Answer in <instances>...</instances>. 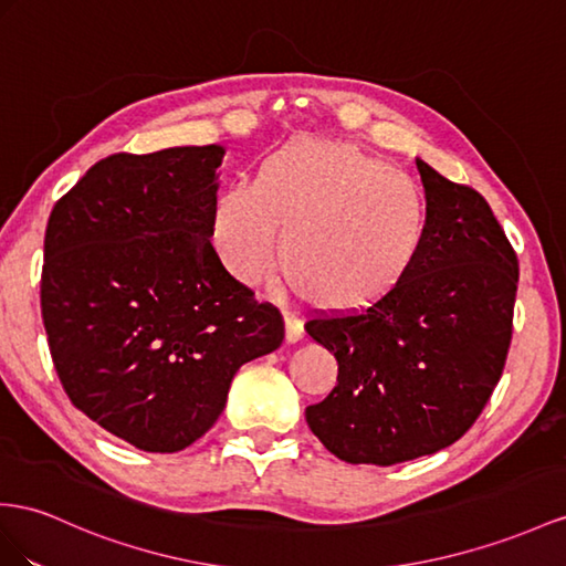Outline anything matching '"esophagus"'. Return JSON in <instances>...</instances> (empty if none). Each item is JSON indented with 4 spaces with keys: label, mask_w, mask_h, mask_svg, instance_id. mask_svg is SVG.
<instances>
[{
    "label": "esophagus",
    "mask_w": 566,
    "mask_h": 566,
    "mask_svg": "<svg viewBox=\"0 0 566 566\" xmlns=\"http://www.w3.org/2000/svg\"><path fill=\"white\" fill-rule=\"evenodd\" d=\"M284 339L286 344H296L303 339V325L294 315H284Z\"/></svg>",
    "instance_id": "1"
}]
</instances>
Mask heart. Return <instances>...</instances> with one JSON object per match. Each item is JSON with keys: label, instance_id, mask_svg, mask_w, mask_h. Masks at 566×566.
I'll return each mask as SVG.
<instances>
[{"label": "heart", "instance_id": "1", "mask_svg": "<svg viewBox=\"0 0 566 566\" xmlns=\"http://www.w3.org/2000/svg\"><path fill=\"white\" fill-rule=\"evenodd\" d=\"M280 268L311 308L349 317L378 308L421 255L428 212L418 188L352 143L296 136L258 165L251 186L217 196L212 243L241 284Z\"/></svg>", "mask_w": 566, "mask_h": 566}]
</instances>
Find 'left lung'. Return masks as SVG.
I'll return each mask as SVG.
<instances>
[{
	"label": "left lung",
	"mask_w": 566,
	"mask_h": 566,
	"mask_svg": "<svg viewBox=\"0 0 566 566\" xmlns=\"http://www.w3.org/2000/svg\"><path fill=\"white\" fill-rule=\"evenodd\" d=\"M428 229L395 296L360 315H317L337 387L306 409L313 434L349 463L411 461L457 442L502 378L518 260L485 198L416 159Z\"/></svg>",
	"instance_id": "left-lung-1"
}]
</instances>
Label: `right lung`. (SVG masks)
Returning <instances> with one entry per match:
<instances>
[{
  "instance_id": "1",
  "label": "right lung",
  "mask_w": 566,
  "mask_h": 566,
  "mask_svg": "<svg viewBox=\"0 0 566 566\" xmlns=\"http://www.w3.org/2000/svg\"><path fill=\"white\" fill-rule=\"evenodd\" d=\"M222 145L99 159L56 200L40 306L71 403L143 452H179L224 411L249 360L280 349L272 303L212 249Z\"/></svg>"
}]
</instances>
